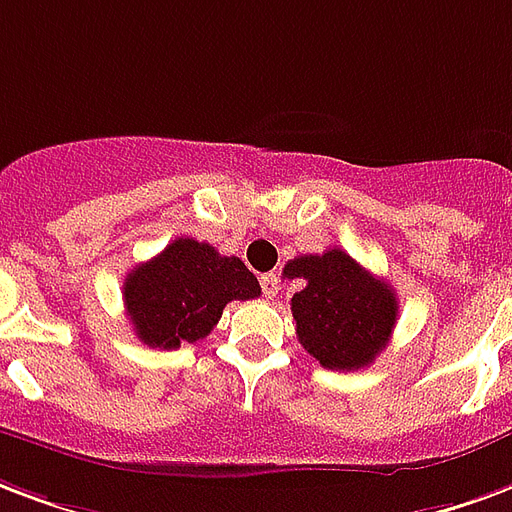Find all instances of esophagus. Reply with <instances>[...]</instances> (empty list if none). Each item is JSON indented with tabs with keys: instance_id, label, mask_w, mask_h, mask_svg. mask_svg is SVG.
Instances as JSON below:
<instances>
[{
	"instance_id": "esophagus-1",
	"label": "esophagus",
	"mask_w": 512,
	"mask_h": 512,
	"mask_svg": "<svg viewBox=\"0 0 512 512\" xmlns=\"http://www.w3.org/2000/svg\"><path fill=\"white\" fill-rule=\"evenodd\" d=\"M260 287H263V295H266V298H276V293H279V276L263 274L260 276Z\"/></svg>"
}]
</instances>
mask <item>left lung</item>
Segmentation results:
<instances>
[{
    "instance_id": "1",
    "label": "left lung",
    "mask_w": 512,
    "mask_h": 512,
    "mask_svg": "<svg viewBox=\"0 0 512 512\" xmlns=\"http://www.w3.org/2000/svg\"><path fill=\"white\" fill-rule=\"evenodd\" d=\"M287 279L306 287L290 301L295 333L325 369L355 372L385 350L399 301L388 282L369 274L342 249L301 255L285 266Z\"/></svg>"
}]
</instances>
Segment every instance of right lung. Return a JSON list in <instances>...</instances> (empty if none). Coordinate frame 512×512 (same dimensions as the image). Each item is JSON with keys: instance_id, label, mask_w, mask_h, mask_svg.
I'll list each match as a JSON object with an SVG mask.
<instances>
[{"instance_id": "right-lung-1", "label": "right lung", "mask_w": 512, "mask_h": 512, "mask_svg": "<svg viewBox=\"0 0 512 512\" xmlns=\"http://www.w3.org/2000/svg\"><path fill=\"white\" fill-rule=\"evenodd\" d=\"M124 306L140 342L162 350L195 344L214 331L230 301L260 295V282L238 257L195 238H176L124 279Z\"/></svg>"}]
</instances>
